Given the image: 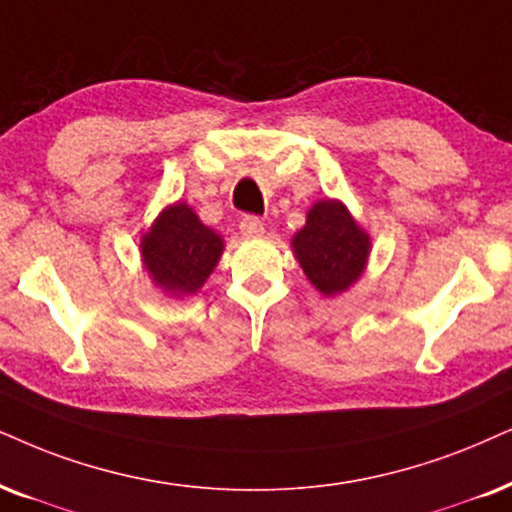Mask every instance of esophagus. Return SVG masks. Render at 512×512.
<instances>
[{
    "mask_svg": "<svg viewBox=\"0 0 512 512\" xmlns=\"http://www.w3.org/2000/svg\"><path fill=\"white\" fill-rule=\"evenodd\" d=\"M241 234H243L245 238H260V236H264V224H262V219H257V217H243V219H241Z\"/></svg>",
    "mask_w": 512,
    "mask_h": 512,
    "instance_id": "obj_1",
    "label": "esophagus"
}]
</instances>
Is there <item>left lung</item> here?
Here are the masks:
<instances>
[{"label": "left lung", "instance_id": "obj_1", "mask_svg": "<svg viewBox=\"0 0 512 512\" xmlns=\"http://www.w3.org/2000/svg\"><path fill=\"white\" fill-rule=\"evenodd\" d=\"M290 245L304 276L326 297L347 293L371 257V234L338 198L316 200Z\"/></svg>", "mask_w": 512, "mask_h": 512}]
</instances>
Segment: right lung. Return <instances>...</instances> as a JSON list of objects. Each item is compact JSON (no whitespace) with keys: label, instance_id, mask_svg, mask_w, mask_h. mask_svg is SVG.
Listing matches in <instances>:
<instances>
[{"label":"right lung","instance_id":"add662e5","mask_svg":"<svg viewBox=\"0 0 512 512\" xmlns=\"http://www.w3.org/2000/svg\"><path fill=\"white\" fill-rule=\"evenodd\" d=\"M141 264L167 297L196 295L224 252V238L184 200L167 205L141 234Z\"/></svg>","mask_w":512,"mask_h":512}]
</instances>
